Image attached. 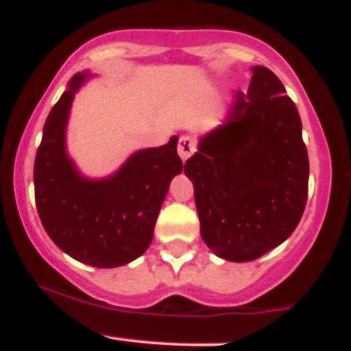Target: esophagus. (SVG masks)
Wrapping results in <instances>:
<instances>
[{
  "label": "esophagus",
  "mask_w": 351,
  "mask_h": 351,
  "mask_svg": "<svg viewBox=\"0 0 351 351\" xmlns=\"http://www.w3.org/2000/svg\"><path fill=\"white\" fill-rule=\"evenodd\" d=\"M195 152H196V142H195V140H193L191 136H188V135L181 136V138L178 140V155H180V158L184 162V160H188L189 156H191Z\"/></svg>",
  "instance_id": "34e87169"
}]
</instances>
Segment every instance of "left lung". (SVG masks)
Segmentation results:
<instances>
[{"instance_id": "1", "label": "left lung", "mask_w": 351, "mask_h": 351, "mask_svg": "<svg viewBox=\"0 0 351 351\" xmlns=\"http://www.w3.org/2000/svg\"><path fill=\"white\" fill-rule=\"evenodd\" d=\"M201 237L221 259L249 263L292 234L304 215L308 155L299 110L279 77L252 67L223 123L184 163Z\"/></svg>"}]
</instances>
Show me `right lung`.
Here are the masks:
<instances>
[{"label":"right lung","instance_id":"obj_1","mask_svg":"<svg viewBox=\"0 0 351 351\" xmlns=\"http://www.w3.org/2000/svg\"><path fill=\"white\" fill-rule=\"evenodd\" d=\"M77 72L52 107L34 162V196L41 223L60 251L79 263L112 269L135 261L153 239L171 180L183 170L178 136L143 148L106 178H87L66 147L75 92L90 79Z\"/></svg>","mask_w":351,"mask_h":351}]
</instances>
